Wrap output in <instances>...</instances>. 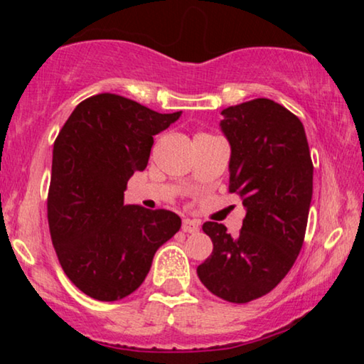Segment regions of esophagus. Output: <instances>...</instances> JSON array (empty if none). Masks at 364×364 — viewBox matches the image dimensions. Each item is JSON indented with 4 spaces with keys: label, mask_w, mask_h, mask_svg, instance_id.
I'll return each instance as SVG.
<instances>
[{
    "label": "esophagus",
    "mask_w": 364,
    "mask_h": 364,
    "mask_svg": "<svg viewBox=\"0 0 364 364\" xmlns=\"http://www.w3.org/2000/svg\"><path fill=\"white\" fill-rule=\"evenodd\" d=\"M182 230L186 233H197L198 232V223L196 220H191V218H183Z\"/></svg>",
    "instance_id": "34e87169"
}]
</instances>
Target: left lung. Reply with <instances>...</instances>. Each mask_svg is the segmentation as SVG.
I'll use <instances>...</instances> for the list:
<instances>
[{"mask_svg":"<svg viewBox=\"0 0 364 364\" xmlns=\"http://www.w3.org/2000/svg\"><path fill=\"white\" fill-rule=\"evenodd\" d=\"M222 116L232 147L228 192L242 198L247 215L235 238L222 223H203L213 250L197 275L222 300L247 303L270 293L301 250L313 162L301 121L282 104L258 97Z\"/></svg>","mask_w":364,"mask_h":364,"instance_id":"left-lung-1","label":"left lung"}]
</instances>
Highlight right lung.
Returning <instances> with one entry per match:
<instances>
[{"instance_id":"obj_1","label":"right lung","mask_w":364,"mask_h":364,"mask_svg":"<svg viewBox=\"0 0 364 364\" xmlns=\"http://www.w3.org/2000/svg\"><path fill=\"white\" fill-rule=\"evenodd\" d=\"M178 117L102 92L79 102L54 141L49 233L64 273L94 300L136 291L157 248L181 228L171 210L124 205L127 181L147 167L154 136Z\"/></svg>"}]
</instances>
